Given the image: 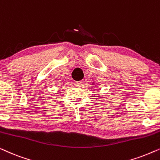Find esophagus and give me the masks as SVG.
Wrapping results in <instances>:
<instances>
[{"label":"esophagus","mask_w":160,"mask_h":160,"mask_svg":"<svg viewBox=\"0 0 160 160\" xmlns=\"http://www.w3.org/2000/svg\"><path fill=\"white\" fill-rule=\"evenodd\" d=\"M76 84L78 85V86H81V85L83 84V81H79V82H76Z\"/></svg>","instance_id":"1"}]
</instances>
